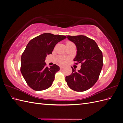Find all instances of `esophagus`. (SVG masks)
Segmentation results:
<instances>
[{
    "label": "esophagus",
    "instance_id": "obj_1",
    "mask_svg": "<svg viewBox=\"0 0 123 123\" xmlns=\"http://www.w3.org/2000/svg\"><path fill=\"white\" fill-rule=\"evenodd\" d=\"M64 66H60V69H62L63 68H64Z\"/></svg>",
    "mask_w": 123,
    "mask_h": 123
}]
</instances>
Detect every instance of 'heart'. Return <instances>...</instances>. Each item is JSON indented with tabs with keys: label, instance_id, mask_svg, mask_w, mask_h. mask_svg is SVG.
I'll return each instance as SVG.
<instances>
[{
	"label": "heart",
	"instance_id": "heart-1",
	"mask_svg": "<svg viewBox=\"0 0 123 123\" xmlns=\"http://www.w3.org/2000/svg\"><path fill=\"white\" fill-rule=\"evenodd\" d=\"M71 43L70 42H67L66 43ZM68 58L66 57V56H58L57 57V61L59 63H60L61 64H66L68 62Z\"/></svg>",
	"mask_w": 123,
	"mask_h": 123
}]
</instances>
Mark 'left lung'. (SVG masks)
Here are the masks:
<instances>
[{
  "label": "left lung",
  "mask_w": 123,
  "mask_h": 123,
  "mask_svg": "<svg viewBox=\"0 0 123 123\" xmlns=\"http://www.w3.org/2000/svg\"><path fill=\"white\" fill-rule=\"evenodd\" d=\"M69 40L75 44L77 54L74 61L80 63L81 68L78 71L72 68V72L66 76L68 86L73 90L82 92L88 90L98 79L103 66V54L97 43L84 35L67 36Z\"/></svg>",
  "instance_id": "obj_1"
}]
</instances>
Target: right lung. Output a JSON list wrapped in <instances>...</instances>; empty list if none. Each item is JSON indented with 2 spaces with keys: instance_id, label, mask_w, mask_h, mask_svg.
Here are the masks:
<instances>
[{
  "instance_id": "1",
  "label": "right lung",
  "mask_w": 123,
  "mask_h": 123,
  "mask_svg": "<svg viewBox=\"0 0 123 123\" xmlns=\"http://www.w3.org/2000/svg\"><path fill=\"white\" fill-rule=\"evenodd\" d=\"M66 38L64 35L46 33L30 41L22 54L20 71L29 86L35 91L49 88L54 80L59 67H48L44 62L47 55L52 53L58 42Z\"/></svg>"
}]
</instances>
